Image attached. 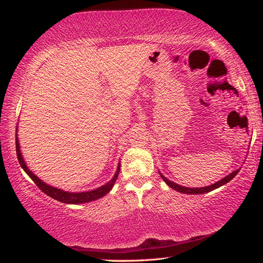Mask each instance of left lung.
I'll return each instance as SVG.
<instances>
[{
	"instance_id": "1",
	"label": "left lung",
	"mask_w": 263,
	"mask_h": 263,
	"mask_svg": "<svg viewBox=\"0 0 263 263\" xmlns=\"http://www.w3.org/2000/svg\"><path fill=\"white\" fill-rule=\"evenodd\" d=\"M238 173H239V169L232 171L231 174H229L228 176H226V177L222 178L221 180L216 181V183H215V184H212V185H209V186H204V187H198L197 189V187H185V186H181V185L176 184V183H174V181H171L166 177H164V176L162 175L160 171H159L161 178L165 181L166 185L170 186V187L174 189L175 191H177V192L184 193V194H203V193H208V192H211V191H213L215 189H218L219 186H222L224 184L229 183V181H230L233 177H235V176Z\"/></svg>"
}]
</instances>
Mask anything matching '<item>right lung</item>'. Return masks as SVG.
I'll use <instances>...</instances> for the list:
<instances>
[{
    "label": "right lung",
    "mask_w": 263,
    "mask_h": 263,
    "mask_svg": "<svg viewBox=\"0 0 263 263\" xmlns=\"http://www.w3.org/2000/svg\"><path fill=\"white\" fill-rule=\"evenodd\" d=\"M16 151H17V157H18L19 164H21L24 171L28 175V177L34 181V183L37 185V187H39L42 192H45L47 195H49L50 198L63 203H71V204L85 203V202L94 201V200H98L100 198L104 197V195H106L109 191L112 189V186L115 184V181L118 177L119 169H121V162H118L117 170L115 175H114V177L109 180L108 183L100 186L98 189L92 190V191H86V192H68V191L61 190L59 187H54V186L46 184L45 181H42L35 174H33L32 171L28 169V166L26 165L25 161H24V157L22 155L21 146H19V140H18L17 135H16Z\"/></svg>",
    "instance_id": "right-lung-1"
}]
</instances>
